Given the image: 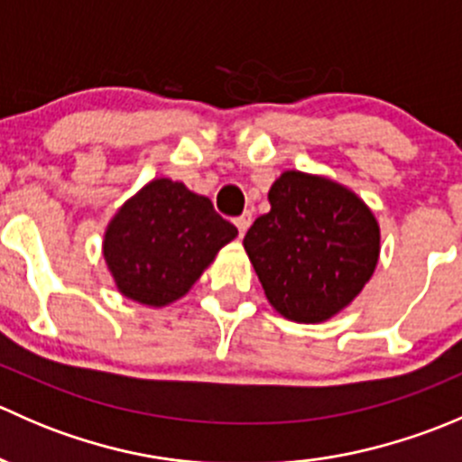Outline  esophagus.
<instances>
[{
  "mask_svg": "<svg viewBox=\"0 0 462 462\" xmlns=\"http://www.w3.org/2000/svg\"><path fill=\"white\" fill-rule=\"evenodd\" d=\"M250 223H253V214L250 212H244L241 217L235 218V226L239 227V235H245V232H248Z\"/></svg>",
  "mask_w": 462,
  "mask_h": 462,
  "instance_id": "1",
  "label": "esophagus"
}]
</instances>
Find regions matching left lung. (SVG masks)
Here are the masks:
<instances>
[{
    "mask_svg": "<svg viewBox=\"0 0 462 462\" xmlns=\"http://www.w3.org/2000/svg\"><path fill=\"white\" fill-rule=\"evenodd\" d=\"M268 201L244 239L265 300L297 324L335 318L375 273V214L346 185L300 170L283 171Z\"/></svg>",
    "mask_w": 462,
    "mask_h": 462,
    "instance_id": "8db88e82",
    "label": "left lung"
}]
</instances>
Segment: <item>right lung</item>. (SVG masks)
I'll return each instance as SVG.
<instances>
[{"instance_id":"1","label":"right lung","mask_w":462,"mask_h":462,"mask_svg":"<svg viewBox=\"0 0 462 462\" xmlns=\"http://www.w3.org/2000/svg\"><path fill=\"white\" fill-rule=\"evenodd\" d=\"M239 230L179 180H149L114 214L102 257L116 291L162 309L185 297Z\"/></svg>"}]
</instances>
